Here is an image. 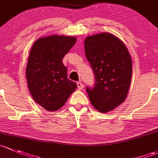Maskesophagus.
Returning a JSON list of instances; mask_svg holds the SVG:
<instances>
[{"label": "esophagus", "mask_w": 158, "mask_h": 158, "mask_svg": "<svg viewBox=\"0 0 158 158\" xmlns=\"http://www.w3.org/2000/svg\"><path fill=\"white\" fill-rule=\"evenodd\" d=\"M77 88H78L79 90H83V88H84V85H83L82 83L77 82Z\"/></svg>", "instance_id": "1"}]
</instances>
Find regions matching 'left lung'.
Returning <instances> with one entry per match:
<instances>
[{
    "instance_id": "left-lung-1",
    "label": "left lung",
    "mask_w": 158,
    "mask_h": 158,
    "mask_svg": "<svg viewBox=\"0 0 158 158\" xmlns=\"http://www.w3.org/2000/svg\"><path fill=\"white\" fill-rule=\"evenodd\" d=\"M84 49L94 76V87H86L96 110L108 113L126 100L132 75V62L126 45L109 32L87 37Z\"/></svg>"
}]
</instances>
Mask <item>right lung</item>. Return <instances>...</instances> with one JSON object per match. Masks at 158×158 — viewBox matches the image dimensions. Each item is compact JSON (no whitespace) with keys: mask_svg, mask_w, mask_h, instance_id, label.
I'll list each match as a JSON object with an SVG mask.
<instances>
[{"mask_svg":"<svg viewBox=\"0 0 158 158\" xmlns=\"http://www.w3.org/2000/svg\"><path fill=\"white\" fill-rule=\"evenodd\" d=\"M77 41L74 36L52 35L36 40L30 52L26 69L32 98L48 111L62 107L77 88L68 78L62 59Z\"/></svg>","mask_w":158,"mask_h":158,"instance_id":"1","label":"right lung"}]
</instances>
